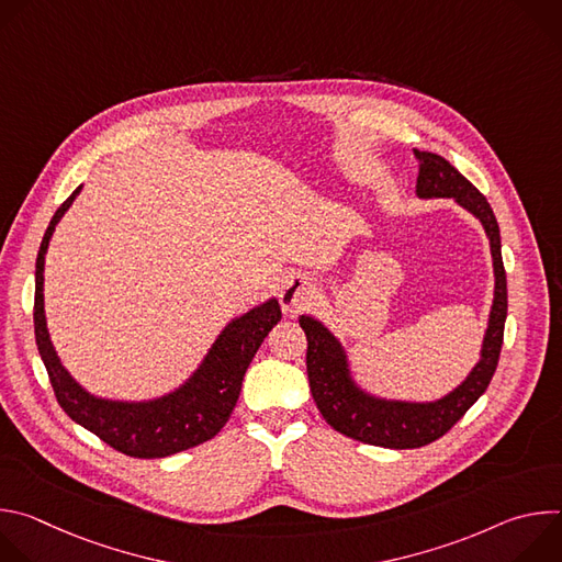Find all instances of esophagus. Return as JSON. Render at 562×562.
Instances as JSON below:
<instances>
[{
	"label": "esophagus",
	"mask_w": 562,
	"mask_h": 562,
	"mask_svg": "<svg viewBox=\"0 0 562 562\" xmlns=\"http://www.w3.org/2000/svg\"><path fill=\"white\" fill-rule=\"evenodd\" d=\"M317 293V286L315 282L308 278V276H289L280 289V304L284 311L289 313H295L304 306L311 304V300L315 297Z\"/></svg>",
	"instance_id": "esophagus-1"
}]
</instances>
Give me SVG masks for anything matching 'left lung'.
<instances>
[{"label":"left lung","mask_w":562,"mask_h":562,"mask_svg":"<svg viewBox=\"0 0 562 562\" xmlns=\"http://www.w3.org/2000/svg\"><path fill=\"white\" fill-rule=\"evenodd\" d=\"M420 159L416 193L418 198H453L483 222L494 258V304L483 351L467 380L436 403H400L364 393L351 380L347 353L325 325L308 315H300L306 334V373L315 405L323 418L340 434L386 449H416L445 436L485 393L498 367L505 319H507V276L501 254V228L487 202L445 157L427 150H414Z\"/></svg>","instance_id":"8db88e82"}]
</instances>
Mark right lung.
I'll return each instance as SVG.
<instances>
[{
	"label": "right lung",
	"instance_id": "right-lung-1",
	"mask_svg": "<svg viewBox=\"0 0 562 562\" xmlns=\"http://www.w3.org/2000/svg\"><path fill=\"white\" fill-rule=\"evenodd\" d=\"M79 189L82 187H77L55 211L35 265V340L57 403L70 420L131 458H167L198 447L226 425L256 351L280 323V304L278 300H269L233 319L189 382L169 395L148 400V403H115V400L91 395L61 367L50 345L44 315V256L57 222L68 211Z\"/></svg>",
	"mask_w": 562,
	"mask_h": 562
}]
</instances>
